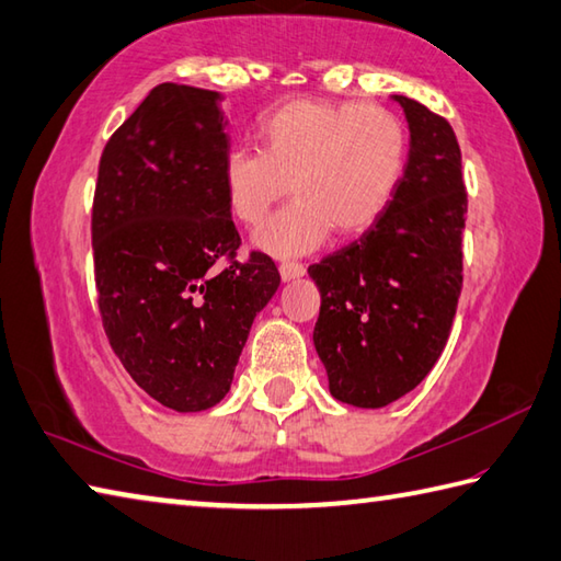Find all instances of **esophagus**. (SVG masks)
<instances>
[{
	"instance_id": "esophagus-1",
	"label": "esophagus",
	"mask_w": 561,
	"mask_h": 561,
	"mask_svg": "<svg viewBox=\"0 0 561 561\" xmlns=\"http://www.w3.org/2000/svg\"><path fill=\"white\" fill-rule=\"evenodd\" d=\"M279 274H282V279H284V282H289V279H299V277H304V274H306V267L301 265V262L282 260V262H279Z\"/></svg>"
}]
</instances>
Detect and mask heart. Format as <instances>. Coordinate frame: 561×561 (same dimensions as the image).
I'll list each match as a JSON object with an SVG mask.
<instances>
[{
	"label": "heart",
	"mask_w": 561,
	"mask_h": 561,
	"mask_svg": "<svg viewBox=\"0 0 561 561\" xmlns=\"http://www.w3.org/2000/svg\"><path fill=\"white\" fill-rule=\"evenodd\" d=\"M257 148H230L221 182L230 216L260 228L291 184L299 194L260 230L272 255H304L337 228H375L397 199L411 156L405 121L387 106L289 99L260 118Z\"/></svg>",
	"instance_id": "1"
}]
</instances>
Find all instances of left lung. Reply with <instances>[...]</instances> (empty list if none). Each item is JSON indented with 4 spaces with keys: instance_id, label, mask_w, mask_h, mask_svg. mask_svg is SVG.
<instances>
[{
    "instance_id": "obj_1",
    "label": "left lung",
    "mask_w": 561,
    "mask_h": 561,
    "mask_svg": "<svg viewBox=\"0 0 561 561\" xmlns=\"http://www.w3.org/2000/svg\"><path fill=\"white\" fill-rule=\"evenodd\" d=\"M393 99L411 128L397 199L359 240L309 267L321 291L313 343L328 387L359 409L419 387L443 355L462 294L467 186L457 136L415 99Z\"/></svg>"
}]
</instances>
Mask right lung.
Listing matches in <instances>:
<instances>
[{
  "label": "right lung",
  "mask_w": 561,
  "mask_h": 561,
  "mask_svg": "<svg viewBox=\"0 0 561 561\" xmlns=\"http://www.w3.org/2000/svg\"><path fill=\"white\" fill-rule=\"evenodd\" d=\"M221 94L152 87L99 160L94 282L114 355L172 411L221 401L255 316L279 287L265 252L238 260L226 206Z\"/></svg>",
  "instance_id": "add662e5"
}]
</instances>
